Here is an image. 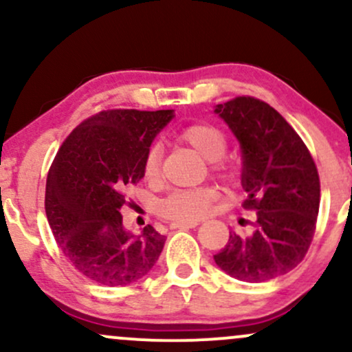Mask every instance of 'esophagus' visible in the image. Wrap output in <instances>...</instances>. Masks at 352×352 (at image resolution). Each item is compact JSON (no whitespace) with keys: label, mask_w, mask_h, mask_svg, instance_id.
Returning <instances> with one entry per match:
<instances>
[{"label":"esophagus","mask_w":352,"mask_h":352,"mask_svg":"<svg viewBox=\"0 0 352 352\" xmlns=\"http://www.w3.org/2000/svg\"><path fill=\"white\" fill-rule=\"evenodd\" d=\"M197 221H190V223H185V221H175V223H170V228L172 230H177V228H195L197 227Z\"/></svg>","instance_id":"34e87169"}]
</instances>
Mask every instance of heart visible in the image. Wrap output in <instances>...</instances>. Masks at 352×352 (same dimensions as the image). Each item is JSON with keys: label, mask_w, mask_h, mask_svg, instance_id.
<instances>
[{"label": "heart", "mask_w": 352, "mask_h": 352, "mask_svg": "<svg viewBox=\"0 0 352 352\" xmlns=\"http://www.w3.org/2000/svg\"><path fill=\"white\" fill-rule=\"evenodd\" d=\"M180 142L192 147L201 159L208 160L212 175L221 180L232 182L236 179V165L223 157L227 152V135L217 125L199 122L187 125L179 134ZM160 173V148L153 145L145 153L144 177L145 180H157ZM217 200V190L213 187H197L190 190H177L159 204V213L164 218L175 221L200 220L210 212L213 201Z\"/></svg>", "instance_id": "b5f03b06"}]
</instances>
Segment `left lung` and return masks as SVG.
<instances>
[{
  "label": "left lung",
  "mask_w": 352,
  "mask_h": 352,
  "mask_svg": "<svg viewBox=\"0 0 352 352\" xmlns=\"http://www.w3.org/2000/svg\"><path fill=\"white\" fill-rule=\"evenodd\" d=\"M215 112L241 145L243 208L256 218L248 236L230 233L213 260L236 280L270 281L308 253L321 197L316 164L296 131L263 100L240 96L218 104Z\"/></svg>",
  "instance_id": "1"
}]
</instances>
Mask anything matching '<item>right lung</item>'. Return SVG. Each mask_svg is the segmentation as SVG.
Listing matches in <instances>:
<instances>
[{"instance_id":"1","label":"right lung","mask_w":352,"mask_h":352,"mask_svg":"<svg viewBox=\"0 0 352 352\" xmlns=\"http://www.w3.org/2000/svg\"><path fill=\"white\" fill-rule=\"evenodd\" d=\"M173 111H100L80 122L56 153L46 180V217L72 266L104 286L144 278L159 260L165 236L152 225L127 232L124 190L144 179V159Z\"/></svg>"}]
</instances>
